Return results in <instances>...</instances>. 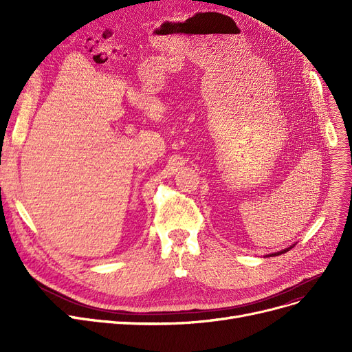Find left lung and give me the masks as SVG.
<instances>
[{
    "label": "left lung",
    "mask_w": 352,
    "mask_h": 352,
    "mask_svg": "<svg viewBox=\"0 0 352 352\" xmlns=\"http://www.w3.org/2000/svg\"><path fill=\"white\" fill-rule=\"evenodd\" d=\"M292 248V247H291ZM287 251H289V248H287V250H284V251H280V252H276V254H271V256H275V255H281V254H284V252H287Z\"/></svg>",
    "instance_id": "obj_1"
}]
</instances>
